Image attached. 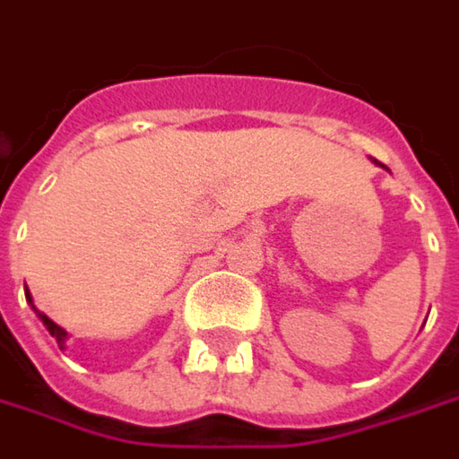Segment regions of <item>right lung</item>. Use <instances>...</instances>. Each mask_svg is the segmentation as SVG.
<instances>
[{
    "instance_id": "1",
    "label": "right lung",
    "mask_w": 459,
    "mask_h": 459,
    "mask_svg": "<svg viewBox=\"0 0 459 459\" xmlns=\"http://www.w3.org/2000/svg\"><path fill=\"white\" fill-rule=\"evenodd\" d=\"M28 298H30V295H28ZM35 313H38V310H35ZM38 316H40V321H43V326H46V329L50 331V336H53V339L58 342V347H64V342H66V331L61 329V326H56V324L50 321L48 316H43V313H38Z\"/></svg>"
}]
</instances>
